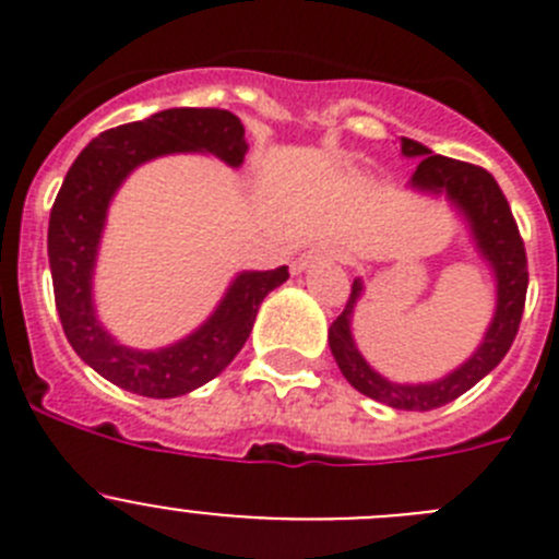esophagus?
I'll return each instance as SVG.
<instances>
[{
  "instance_id": "34e87169",
  "label": "esophagus",
  "mask_w": 559,
  "mask_h": 559,
  "mask_svg": "<svg viewBox=\"0 0 559 559\" xmlns=\"http://www.w3.org/2000/svg\"><path fill=\"white\" fill-rule=\"evenodd\" d=\"M330 257H333V254H330L328 249H308L294 260V271L299 274V271L310 269V265H316V263H328Z\"/></svg>"
}]
</instances>
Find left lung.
<instances>
[{"label":"left lung","mask_w":559,"mask_h":559,"mask_svg":"<svg viewBox=\"0 0 559 559\" xmlns=\"http://www.w3.org/2000/svg\"><path fill=\"white\" fill-rule=\"evenodd\" d=\"M400 147H403V156H417L419 159L412 185L428 192H448V199L464 212V218L471 221V229L476 235L484 260L496 269V319H492L481 347L473 353L471 360H464L462 367L448 378L437 380V383H419V386H403V383L380 378L367 360L360 358L353 333H349V316H353L355 299L360 296V280L353 283L347 308L330 324L328 338L341 374L360 394L400 408V412H431V408L445 406L459 394L476 386L478 380L492 372L501 364L503 355L510 353L518 328H521L523 305H526L530 265H526V249H523V237L518 231L515 218H512L510 201L490 173L478 165H471V162L439 156V153H431L426 145L414 140H403Z\"/></svg>","instance_id":"left-lung-1"}]
</instances>
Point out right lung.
<instances>
[{
    "label": "right lung",
    "instance_id": "obj_1",
    "mask_svg": "<svg viewBox=\"0 0 559 559\" xmlns=\"http://www.w3.org/2000/svg\"><path fill=\"white\" fill-rule=\"evenodd\" d=\"M181 151L215 153L237 167L249 151L243 122L224 108H167L142 122L103 131L69 167L49 212L47 251L63 333L95 372L142 397H179L218 378L249 338L260 302L288 280V265L243 271L218 310L165 349H128L100 328L92 308V271L108 201L133 167Z\"/></svg>",
    "mask_w": 559,
    "mask_h": 559
}]
</instances>
